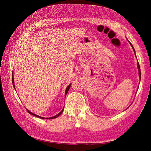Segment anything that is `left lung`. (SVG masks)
Here are the masks:
<instances>
[{
    "instance_id": "1",
    "label": "left lung",
    "mask_w": 151,
    "mask_h": 151,
    "mask_svg": "<svg viewBox=\"0 0 151 151\" xmlns=\"http://www.w3.org/2000/svg\"><path fill=\"white\" fill-rule=\"evenodd\" d=\"M129 41V40H128ZM129 42L130 43V45H131V47H132V48H133V50H134V53H135V55L136 56V54H135V49H134V47H133V45H132V43L129 42ZM137 67H138V69H139V78H140V77H141V73H140V65H139V62H137Z\"/></svg>"
}]
</instances>
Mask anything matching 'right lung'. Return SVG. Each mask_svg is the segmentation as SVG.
<instances>
[{
	"label": "right lung",
	"mask_w": 151,
	"mask_h": 151,
	"mask_svg": "<svg viewBox=\"0 0 151 151\" xmlns=\"http://www.w3.org/2000/svg\"><path fill=\"white\" fill-rule=\"evenodd\" d=\"M12 84H13L14 88V89H15V90H16V88H15V86H14V76H13V72H12ZM70 86H71V84H70L69 85H68V86L67 87L66 90H65V97L66 96L67 93H68V90H69V89H70ZM63 108L62 109V111H61L60 113H58L57 115H56L55 116H52V117H49V118H44V117H42V116H38V115H36V114H35V113H33L31 112L29 110H28V109H27V111H28V112L29 114H31V115H33V116H37V117H38V118H42V119H53V118H57L58 116H60V115H61V114H62V112H63Z\"/></svg>",
	"instance_id": "1"
}]
</instances>
